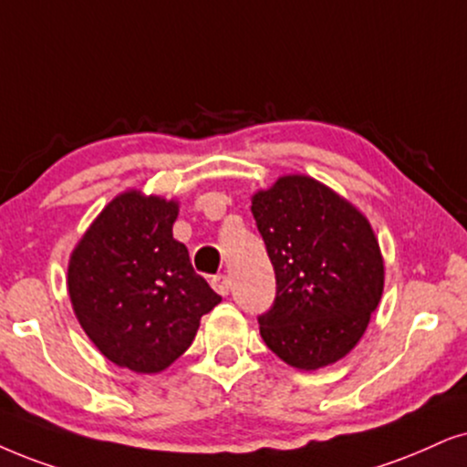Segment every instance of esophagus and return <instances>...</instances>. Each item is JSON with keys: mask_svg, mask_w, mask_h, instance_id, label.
<instances>
[{"mask_svg": "<svg viewBox=\"0 0 467 467\" xmlns=\"http://www.w3.org/2000/svg\"><path fill=\"white\" fill-rule=\"evenodd\" d=\"M211 286H213L215 291L220 293V295H228V291H230V280H228V275H223V274L213 275V277H211Z\"/></svg>", "mask_w": 467, "mask_h": 467, "instance_id": "34e87169", "label": "esophagus"}]
</instances>
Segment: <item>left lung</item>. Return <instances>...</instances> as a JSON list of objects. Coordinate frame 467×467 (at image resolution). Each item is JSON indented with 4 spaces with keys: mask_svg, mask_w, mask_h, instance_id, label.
Segmentation results:
<instances>
[{
    "mask_svg": "<svg viewBox=\"0 0 467 467\" xmlns=\"http://www.w3.org/2000/svg\"><path fill=\"white\" fill-rule=\"evenodd\" d=\"M275 271V299L258 315L265 345L302 370L345 358L383 293V258L356 206L310 176H282L252 198Z\"/></svg>",
    "mask_w": 467,
    "mask_h": 467,
    "instance_id": "1",
    "label": "left lung"
}]
</instances>
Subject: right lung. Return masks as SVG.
Masks as SVG:
<instances>
[{
  "label": "right lung",
  "instance_id": "obj_1",
  "mask_svg": "<svg viewBox=\"0 0 467 467\" xmlns=\"http://www.w3.org/2000/svg\"><path fill=\"white\" fill-rule=\"evenodd\" d=\"M176 202L127 192L92 222L68 263V295L97 349L135 373H159L187 351L222 297L172 237Z\"/></svg>",
  "mask_w": 467,
  "mask_h": 467
}]
</instances>
